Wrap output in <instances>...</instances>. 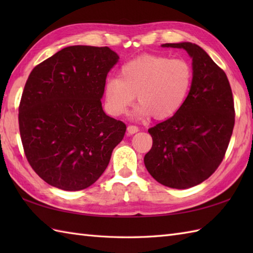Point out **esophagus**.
Here are the masks:
<instances>
[{"mask_svg": "<svg viewBox=\"0 0 253 253\" xmlns=\"http://www.w3.org/2000/svg\"><path fill=\"white\" fill-rule=\"evenodd\" d=\"M127 131L129 135H133V133H136L139 131V127L136 125H129L127 127Z\"/></svg>", "mask_w": 253, "mask_h": 253, "instance_id": "34e87169", "label": "esophagus"}]
</instances>
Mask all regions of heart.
Returning <instances> with one entry per match:
<instances>
[{"instance_id":"obj_1","label":"heart","mask_w":253,"mask_h":253,"mask_svg":"<svg viewBox=\"0 0 253 253\" xmlns=\"http://www.w3.org/2000/svg\"><path fill=\"white\" fill-rule=\"evenodd\" d=\"M193 80L192 67L184 58L144 54L127 62L118 77L104 84L107 112L113 116L126 114L136 99L140 104L135 115H153L166 120L178 112L188 98Z\"/></svg>"}]
</instances>
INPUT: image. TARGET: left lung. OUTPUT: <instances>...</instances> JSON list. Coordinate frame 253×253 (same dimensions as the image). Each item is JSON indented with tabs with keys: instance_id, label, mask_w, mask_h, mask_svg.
<instances>
[{
	"instance_id": "left-lung-1",
	"label": "left lung",
	"mask_w": 253,
	"mask_h": 253,
	"mask_svg": "<svg viewBox=\"0 0 253 253\" xmlns=\"http://www.w3.org/2000/svg\"><path fill=\"white\" fill-rule=\"evenodd\" d=\"M162 46L188 52L193 80L181 109L148 130L153 143L144 165L160 184L187 189L208 179L222 163L235 125L233 92L226 74L199 45Z\"/></svg>"
}]
</instances>
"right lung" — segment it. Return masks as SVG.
<instances>
[{"instance_id":"add662e5","label":"right lung","mask_w":253,"mask_h":253,"mask_svg":"<svg viewBox=\"0 0 253 253\" xmlns=\"http://www.w3.org/2000/svg\"><path fill=\"white\" fill-rule=\"evenodd\" d=\"M107 46L64 47L27 79L18 113L27 160L47 184L66 191L99 179L126 125L102 109L107 73L118 61Z\"/></svg>"}]
</instances>
